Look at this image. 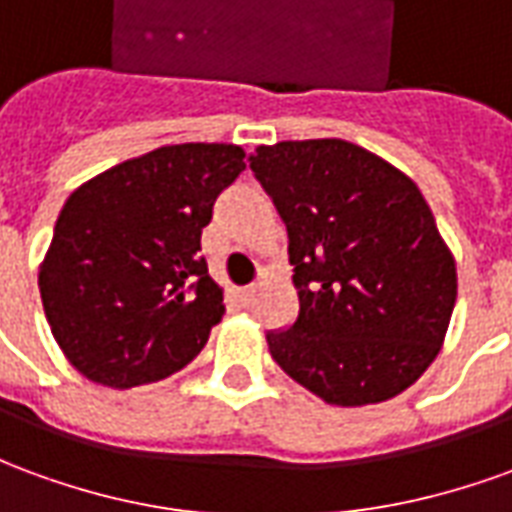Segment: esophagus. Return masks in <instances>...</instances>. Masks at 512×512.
<instances>
[{
  "label": "esophagus",
  "instance_id": "esophagus-1",
  "mask_svg": "<svg viewBox=\"0 0 512 512\" xmlns=\"http://www.w3.org/2000/svg\"><path fill=\"white\" fill-rule=\"evenodd\" d=\"M249 301H252V288L230 290V304H233L235 310H244V307H249Z\"/></svg>",
  "mask_w": 512,
  "mask_h": 512
}]
</instances>
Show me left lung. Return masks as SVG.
<instances>
[{
  "mask_svg": "<svg viewBox=\"0 0 512 512\" xmlns=\"http://www.w3.org/2000/svg\"><path fill=\"white\" fill-rule=\"evenodd\" d=\"M249 167L288 227L299 315L268 332L285 373L332 406L400 395L439 354L455 260L417 183L345 139L260 145Z\"/></svg>",
  "mask_w": 512,
  "mask_h": 512,
  "instance_id": "8db88e82",
  "label": "left lung"
}]
</instances>
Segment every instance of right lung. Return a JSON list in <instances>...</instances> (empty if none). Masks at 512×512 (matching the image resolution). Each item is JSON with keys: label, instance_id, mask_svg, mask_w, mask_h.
<instances>
[{"label": "right lung", "instance_id": "1", "mask_svg": "<svg viewBox=\"0 0 512 512\" xmlns=\"http://www.w3.org/2000/svg\"><path fill=\"white\" fill-rule=\"evenodd\" d=\"M244 156L216 142L158 147L95 175L62 205L38 285L51 334L84 378L112 389L153 384L208 343L224 304L200 235Z\"/></svg>", "mask_w": 512, "mask_h": 512}]
</instances>
